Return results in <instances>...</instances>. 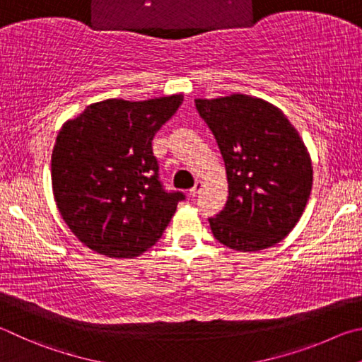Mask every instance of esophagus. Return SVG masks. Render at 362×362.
<instances>
[{
  "instance_id": "34e87169",
  "label": "esophagus",
  "mask_w": 362,
  "mask_h": 362,
  "mask_svg": "<svg viewBox=\"0 0 362 362\" xmlns=\"http://www.w3.org/2000/svg\"><path fill=\"white\" fill-rule=\"evenodd\" d=\"M200 191H202V182L197 181V182H195V186L191 189V191H189V195H191V197H197Z\"/></svg>"
}]
</instances>
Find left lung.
I'll list each match as a JSON object with an SVG mask.
<instances>
[{
	"mask_svg": "<svg viewBox=\"0 0 362 362\" xmlns=\"http://www.w3.org/2000/svg\"><path fill=\"white\" fill-rule=\"evenodd\" d=\"M200 117L224 158L229 197L208 219L214 238L235 251L280 243L300 219L312 192V158L293 124L269 101L232 93L197 98Z\"/></svg>",
	"mask_w": 362,
	"mask_h": 362,
	"instance_id": "1",
	"label": "left lung"
}]
</instances>
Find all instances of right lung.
Segmentation results:
<instances>
[{
	"instance_id": "obj_1",
	"label": "right lung",
	"mask_w": 362,
	"mask_h": 362,
	"mask_svg": "<svg viewBox=\"0 0 362 362\" xmlns=\"http://www.w3.org/2000/svg\"><path fill=\"white\" fill-rule=\"evenodd\" d=\"M182 93L144 101L110 98L66 120L52 151V191L81 243L107 257H136L162 237L182 192L158 181L152 138Z\"/></svg>"
}]
</instances>
